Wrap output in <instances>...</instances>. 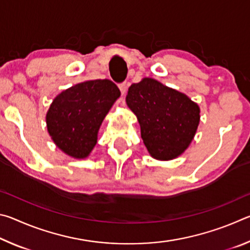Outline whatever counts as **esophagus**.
Listing matches in <instances>:
<instances>
[{
    "instance_id": "obj_1",
    "label": "esophagus",
    "mask_w": 250,
    "mask_h": 250,
    "mask_svg": "<svg viewBox=\"0 0 250 250\" xmlns=\"http://www.w3.org/2000/svg\"><path fill=\"white\" fill-rule=\"evenodd\" d=\"M119 89H120L122 95H125V92H126V84H125V83H119Z\"/></svg>"
}]
</instances>
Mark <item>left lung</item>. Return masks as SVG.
Returning <instances> with one entry per match:
<instances>
[{
    "mask_svg": "<svg viewBox=\"0 0 250 250\" xmlns=\"http://www.w3.org/2000/svg\"><path fill=\"white\" fill-rule=\"evenodd\" d=\"M125 101L138 118L152 158L175 159L191 145L201 117L198 104L186 95L153 78H143L129 87Z\"/></svg>",
    "mask_w": 250,
    "mask_h": 250,
    "instance_id": "left-lung-1",
    "label": "left lung"
}]
</instances>
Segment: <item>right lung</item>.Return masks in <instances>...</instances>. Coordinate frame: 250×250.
<instances>
[{"label": "right lung", "instance_id": "1", "mask_svg": "<svg viewBox=\"0 0 250 250\" xmlns=\"http://www.w3.org/2000/svg\"><path fill=\"white\" fill-rule=\"evenodd\" d=\"M120 90L109 79L87 80L61 92L46 115L48 133L59 149L74 159H86Z\"/></svg>", "mask_w": 250, "mask_h": 250}]
</instances>
